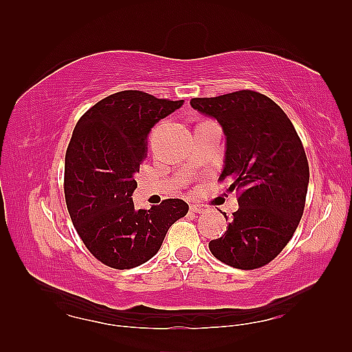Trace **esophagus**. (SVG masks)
<instances>
[{
  "label": "esophagus",
  "instance_id": "34e87169",
  "mask_svg": "<svg viewBox=\"0 0 352 352\" xmlns=\"http://www.w3.org/2000/svg\"><path fill=\"white\" fill-rule=\"evenodd\" d=\"M190 210L195 213H207V212H210V207L204 206V204H192Z\"/></svg>",
  "mask_w": 352,
  "mask_h": 352
}]
</instances>
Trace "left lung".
Masks as SVG:
<instances>
[{
  "mask_svg": "<svg viewBox=\"0 0 352 352\" xmlns=\"http://www.w3.org/2000/svg\"><path fill=\"white\" fill-rule=\"evenodd\" d=\"M190 106L218 119L227 138L219 177L239 193V208L213 256L237 269H257L283 251L301 221L310 178L302 142L283 109L256 91L192 98Z\"/></svg>",
  "mask_w": 352,
  "mask_h": 352,
  "instance_id": "obj_1",
  "label": "left lung"
}]
</instances>
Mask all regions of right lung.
<instances>
[{"label":"right lung","mask_w":352,"mask_h":352,"mask_svg":"<svg viewBox=\"0 0 352 352\" xmlns=\"http://www.w3.org/2000/svg\"><path fill=\"white\" fill-rule=\"evenodd\" d=\"M183 106L142 91L98 101L78 119L65 157V199L81 241L101 263L131 269L160 250L169 227L189 212L183 199L136 210L133 192L155 122Z\"/></svg>","instance_id":"add662e5"}]
</instances>
